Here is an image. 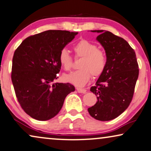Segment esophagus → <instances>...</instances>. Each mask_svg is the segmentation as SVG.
Instances as JSON below:
<instances>
[{"label":"esophagus","mask_w":151,"mask_h":151,"mask_svg":"<svg viewBox=\"0 0 151 151\" xmlns=\"http://www.w3.org/2000/svg\"><path fill=\"white\" fill-rule=\"evenodd\" d=\"M77 90L78 91V92L79 93H86V90L83 89V88H77Z\"/></svg>","instance_id":"obj_1"}]
</instances>
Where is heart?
<instances>
[{"label":"heart","mask_w":151,"mask_h":151,"mask_svg":"<svg viewBox=\"0 0 151 151\" xmlns=\"http://www.w3.org/2000/svg\"><path fill=\"white\" fill-rule=\"evenodd\" d=\"M74 50L77 57H83L79 66L80 70L66 74L64 79L67 82L82 87L89 81L91 74L94 77H97L103 73L106 66V57L95 44L86 40H81L75 44ZM59 61L64 70H70L72 68V57L66 49L61 50Z\"/></svg>","instance_id":"1"}]
</instances>
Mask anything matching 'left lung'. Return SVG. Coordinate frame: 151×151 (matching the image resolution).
<instances>
[{
	"label": "left lung",
	"instance_id": "left-lung-1",
	"mask_svg": "<svg viewBox=\"0 0 151 151\" xmlns=\"http://www.w3.org/2000/svg\"><path fill=\"white\" fill-rule=\"evenodd\" d=\"M100 35L96 41L104 48L105 70L90 91L97 101L88 109L99 121L115 119L127 109L133 96L139 76V66L134 50L126 40L105 30H91Z\"/></svg>",
	"mask_w": 151,
	"mask_h": 151
}]
</instances>
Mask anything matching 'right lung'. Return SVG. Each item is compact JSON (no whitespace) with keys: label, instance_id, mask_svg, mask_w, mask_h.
I'll list each match as a JSON object with an SVG mask.
<instances>
[{"label":"right lung","instance_id":"add662e5","mask_svg":"<svg viewBox=\"0 0 151 151\" xmlns=\"http://www.w3.org/2000/svg\"><path fill=\"white\" fill-rule=\"evenodd\" d=\"M78 32L47 30L27 37L16 50L12 81L16 96L26 113L46 121L61 110L66 96L75 90L69 83H53L61 65L59 56Z\"/></svg>","mask_w":151,"mask_h":151}]
</instances>
